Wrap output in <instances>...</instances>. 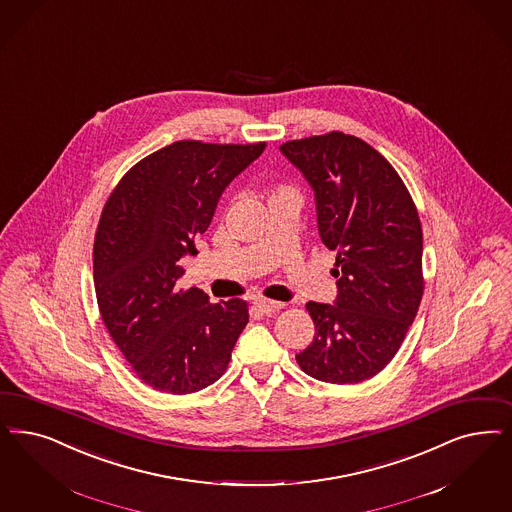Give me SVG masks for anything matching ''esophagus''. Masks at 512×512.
I'll use <instances>...</instances> for the list:
<instances>
[{
    "mask_svg": "<svg viewBox=\"0 0 512 512\" xmlns=\"http://www.w3.org/2000/svg\"><path fill=\"white\" fill-rule=\"evenodd\" d=\"M255 308L259 310V312H263V314H272V312H278V310H282L283 302H276V300H268V299H257L255 302Z\"/></svg>",
    "mask_w": 512,
    "mask_h": 512,
    "instance_id": "obj_1",
    "label": "esophagus"
}]
</instances>
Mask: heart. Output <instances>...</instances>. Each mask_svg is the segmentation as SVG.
<instances>
[{
  "label": "heart",
  "mask_w": 512,
  "mask_h": 512,
  "mask_svg": "<svg viewBox=\"0 0 512 512\" xmlns=\"http://www.w3.org/2000/svg\"><path fill=\"white\" fill-rule=\"evenodd\" d=\"M287 194H297L295 187H291V185H287V183H274V185L268 189V202L278 200V198L287 196Z\"/></svg>",
  "instance_id": "obj_1"
}]
</instances>
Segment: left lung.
Segmentation results:
<instances>
[{"label":"left lung","mask_w":512,"mask_h":512,"mask_svg":"<svg viewBox=\"0 0 512 512\" xmlns=\"http://www.w3.org/2000/svg\"><path fill=\"white\" fill-rule=\"evenodd\" d=\"M316 191L321 242L336 251V304L306 302L316 325L300 369L331 384H359L399 352L423 295L420 215L397 170L344 132L285 141Z\"/></svg>","instance_id":"obj_1"}]
</instances>
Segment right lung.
I'll use <instances>...</instances> for the list:
<instances>
[{
  "label": "right lung",
  "mask_w": 512,
  "mask_h": 512,
  "mask_svg": "<svg viewBox=\"0 0 512 512\" xmlns=\"http://www.w3.org/2000/svg\"><path fill=\"white\" fill-rule=\"evenodd\" d=\"M257 143L176 141L134 164L94 236V289L107 333L143 384L172 395L219 380L249 321L247 302L179 289L225 187L265 151Z\"/></svg>",
  "instance_id": "obj_1"
}]
</instances>
